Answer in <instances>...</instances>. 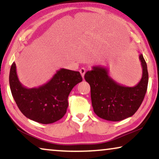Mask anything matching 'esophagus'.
Returning <instances> with one entry per match:
<instances>
[{
  "mask_svg": "<svg viewBox=\"0 0 159 159\" xmlns=\"http://www.w3.org/2000/svg\"><path fill=\"white\" fill-rule=\"evenodd\" d=\"M80 72L81 74V76L82 77V78H84V74L86 72V69L84 68V67H82L80 69Z\"/></svg>",
  "mask_w": 159,
  "mask_h": 159,
  "instance_id": "34e87169",
  "label": "esophagus"
}]
</instances>
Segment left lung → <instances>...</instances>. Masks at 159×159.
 <instances>
[{
	"mask_svg": "<svg viewBox=\"0 0 159 159\" xmlns=\"http://www.w3.org/2000/svg\"><path fill=\"white\" fill-rule=\"evenodd\" d=\"M143 75L140 81L134 87L119 84L108 75L106 67L95 66L87 71L84 79L90 85L93 111L100 118L119 121L132 116L140 107L146 93L148 72L146 62L142 54Z\"/></svg>",
	"mask_w": 159,
	"mask_h": 159,
	"instance_id": "1",
	"label": "left lung"
}]
</instances>
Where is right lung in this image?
Masks as SVG:
<instances>
[{
    "label": "right lung",
    "instance_id": "obj_1",
    "mask_svg": "<svg viewBox=\"0 0 159 159\" xmlns=\"http://www.w3.org/2000/svg\"><path fill=\"white\" fill-rule=\"evenodd\" d=\"M82 81L79 71L61 69L47 83L27 88L19 80L14 62L9 74L11 91L19 110L27 118L44 125L55 122L64 116L69 93Z\"/></svg>",
    "mask_w": 159,
    "mask_h": 159
}]
</instances>
